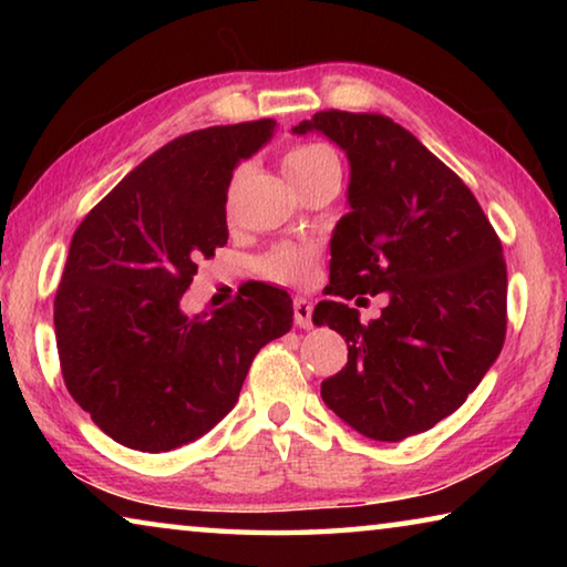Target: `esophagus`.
I'll list each match as a JSON object with an SVG mask.
<instances>
[{
  "label": "esophagus",
  "instance_id": "34e87169",
  "mask_svg": "<svg viewBox=\"0 0 567 567\" xmlns=\"http://www.w3.org/2000/svg\"><path fill=\"white\" fill-rule=\"evenodd\" d=\"M292 310H295V324H297V328L310 330L312 328V302L305 300V297H295Z\"/></svg>",
  "mask_w": 567,
  "mask_h": 567
}]
</instances>
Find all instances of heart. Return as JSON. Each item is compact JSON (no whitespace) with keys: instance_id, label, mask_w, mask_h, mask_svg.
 <instances>
[{"instance_id":"heart-1","label":"heart","mask_w":567,"mask_h":567,"mask_svg":"<svg viewBox=\"0 0 567 567\" xmlns=\"http://www.w3.org/2000/svg\"><path fill=\"white\" fill-rule=\"evenodd\" d=\"M282 167L287 179L300 189L305 182L320 177L322 172L340 169L338 155L322 142H302L285 152ZM318 247L307 243H280L257 257L255 270L265 280L282 287H307L315 280Z\"/></svg>"}]
</instances>
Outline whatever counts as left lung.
Instances as JSON below:
<instances>
[{
    "label": "left lung",
    "mask_w": 567,
    "mask_h": 567,
    "mask_svg": "<svg viewBox=\"0 0 567 567\" xmlns=\"http://www.w3.org/2000/svg\"><path fill=\"white\" fill-rule=\"evenodd\" d=\"M350 159V213L330 243V300L312 322L348 342V364L322 400L364 437L398 443L463 405L503 350V243L473 192L417 137L375 112H315ZM388 291L368 326L348 299Z\"/></svg>",
    "instance_id": "obj_1"
}]
</instances>
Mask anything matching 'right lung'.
I'll return each mask as SVG.
<instances>
[{
  "label": "right lung",
  "instance_id": "1",
  "mask_svg": "<svg viewBox=\"0 0 567 567\" xmlns=\"http://www.w3.org/2000/svg\"><path fill=\"white\" fill-rule=\"evenodd\" d=\"M275 122L195 130L134 167L74 229L54 297L64 385L114 443L165 453L235 408L255 354L292 328V300L252 282L215 312L179 300L227 245V187Z\"/></svg>",
  "mask_w": 567,
  "mask_h": 567
}]
</instances>
